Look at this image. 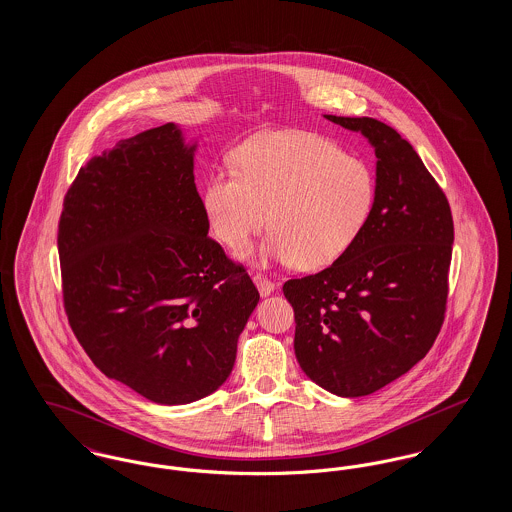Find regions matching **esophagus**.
Here are the masks:
<instances>
[{
  "label": "esophagus",
  "instance_id": "obj_1",
  "mask_svg": "<svg viewBox=\"0 0 512 512\" xmlns=\"http://www.w3.org/2000/svg\"><path fill=\"white\" fill-rule=\"evenodd\" d=\"M253 282H255V286H257V290H259L261 295H270V293L274 292V282L268 280L267 276H263V274H255Z\"/></svg>",
  "mask_w": 512,
  "mask_h": 512
}]
</instances>
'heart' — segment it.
Returning a JSON list of instances; mask_svg holds the SVG:
<instances>
[{"mask_svg": "<svg viewBox=\"0 0 512 512\" xmlns=\"http://www.w3.org/2000/svg\"><path fill=\"white\" fill-rule=\"evenodd\" d=\"M374 203V176L315 132L284 130L251 138L236 171L209 176L203 209L211 230L232 251L245 249L268 224L263 257L320 268L357 240Z\"/></svg>", "mask_w": 512, "mask_h": 512, "instance_id": "b5f03b06", "label": "heart"}]
</instances>
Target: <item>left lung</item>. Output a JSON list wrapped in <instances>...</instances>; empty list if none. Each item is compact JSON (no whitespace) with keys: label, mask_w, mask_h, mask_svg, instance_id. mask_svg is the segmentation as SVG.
<instances>
[{"label":"left lung","mask_w":512,"mask_h":512,"mask_svg":"<svg viewBox=\"0 0 512 512\" xmlns=\"http://www.w3.org/2000/svg\"><path fill=\"white\" fill-rule=\"evenodd\" d=\"M328 121L365 134L376 153V194L351 247L317 274L292 278L303 372L341 397H361L409 372L445 320L453 217L436 178L395 128L370 117Z\"/></svg>","instance_id":"left-lung-1"}]
</instances>
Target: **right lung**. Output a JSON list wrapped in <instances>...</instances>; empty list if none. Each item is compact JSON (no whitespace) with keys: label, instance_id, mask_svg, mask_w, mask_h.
Masks as SVG:
<instances>
[{"label":"right lung","instance_id":"right-lung-1","mask_svg":"<svg viewBox=\"0 0 512 512\" xmlns=\"http://www.w3.org/2000/svg\"><path fill=\"white\" fill-rule=\"evenodd\" d=\"M194 149L172 122L122 140L78 171L57 232L76 340L161 405L219 390L259 303L244 265L207 236Z\"/></svg>","mask_w":512,"mask_h":512}]
</instances>
